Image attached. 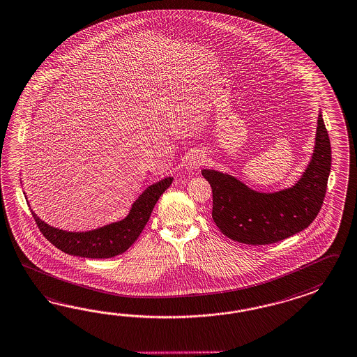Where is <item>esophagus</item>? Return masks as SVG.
Listing matches in <instances>:
<instances>
[{
	"mask_svg": "<svg viewBox=\"0 0 357 357\" xmlns=\"http://www.w3.org/2000/svg\"><path fill=\"white\" fill-rule=\"evenodd\" d=\"M204 164V158H202V155H199V153H193L192 156H190L188 161H187V164H185V167H187V170H195V169H197L199 165H202Z\"/></svg>",
	"mask_w": 357,
	"mask_h": 357,
	"instance_id": "esophagus-1",
	"label": "esophagus"
}]
</instances>
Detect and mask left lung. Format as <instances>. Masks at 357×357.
<instances>
[{"mask_svg":"<svg viewBox=\"0 0 357 357\" xmlns=\"http://www.w3.org/2000/svg\"><path fill=\"white\" fill-rule=\"evenodd\" d=\"M332 167V149L321 112L315 149L301 179L291 188L262 193L231 175L204 169L213 190V219L222 234L246 245H270L307 228L317 218Z\"/></svg>","mask_w":357,"mask_h":357,"instance_id":"obj_1","label":"left lung"}]
</instances>
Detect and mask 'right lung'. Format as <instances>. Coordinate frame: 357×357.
I'll return each instance as SVG.
<instances>
[{
    "instance_id": "right-lung-1",
    "label": "right lung",
    "mask_w": 357,
    "mask_h": 357,
    "mask_svg": "<svg viewBox=\"0 0 357 357\" xmlns=\"http://www.w3.org/2000/svg\"><path fill=\"white\" fill-rule=\"evenodd\" d=\"M172 176L143 190L123 220L89 231H66L54 228L31 210L42 234L63 252L88 259H109L126 252L142 233L160 196L170 187ZM29 205V202H28Z\"/></svg>"
}]
</instances>
